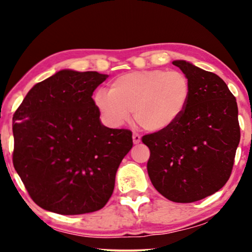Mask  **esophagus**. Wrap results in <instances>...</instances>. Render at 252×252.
<instances>
[{"label": "esophagus", "instance_id": "obj_1", "mask_svg": "<svg viewBox=\"0 0 252 252\" xmlns=\"http://www.w3.org/2000/svg\"><path fill=\"white\" fill-rule=\"evenodd\" d=\"M133 142H134V144H137L141 142V136L139 135V134L133 133Z\"/></svg>", "mask_w": 252, "mask_h": 252}]
</instances>
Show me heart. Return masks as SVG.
<instances>
[{"label": "heart", "mask_w": 252, "mask_h": 252, "mask_svg": "<svg viewBox=\"0 0 252 252\" xmlns=\"http://www.w3.org/2000/svg\"><path fill=\"white\" fill-rule=\"evenodd\" d=\"M190 96V82L180 71H133L117 77L109 92L98 89L94 103L103 119L113 127L123 126L134 115L149 132L173 125L185 112Z\"/></svg>", "instance_id": "1"}]
</instances>
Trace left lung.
I'll list each match as a JSON object with an SVG mask.
<instances>
[{"label": "left lung", "mask_w": 252, "mask_h": 252, "mask_svg": "<svg viewBox=\"0 0 252 252\" xmlns=\"http://www.w3.org/2000/svg\"><path fill=\"white\" fill-rule=\"evenodd\" d=\"M190 82L185 112L168 128L147 134V168L164 197L191 203L221 189L232 173L240 143L236 98L225 81L186 61H174Z\"/></svg>", "instance_id": "8db88e82"}]
</instances>
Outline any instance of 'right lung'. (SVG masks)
Segmentation results:
<instances>
[{"mask_svg":"<svg viewBox=\"0 0 252 252\" xmlns=\"http://www.w3.org/2000/svg\"><path fill=\"white\" fill-rule=\"evenodd\" d=\"M106 74L62 70L27 93L13 115L12 161L31 198L60 215L102 209L133 147L132 132L102 125L93 93Z\"/></svg>","mask_w":252,"mask_h":252,"instance_id":"obj_1","label":"right lung"}]
</instances>
